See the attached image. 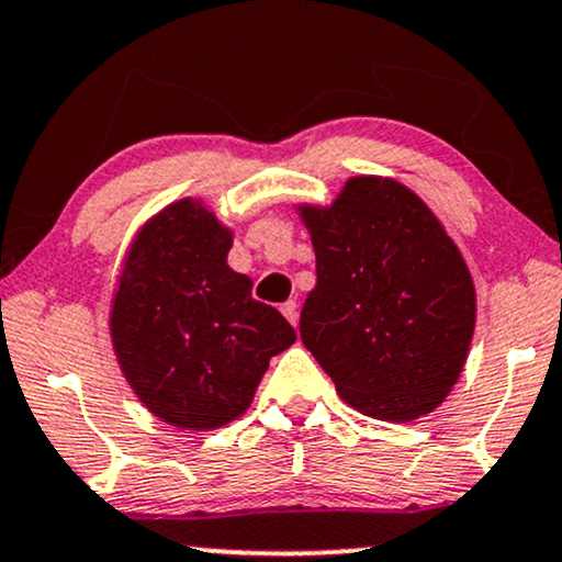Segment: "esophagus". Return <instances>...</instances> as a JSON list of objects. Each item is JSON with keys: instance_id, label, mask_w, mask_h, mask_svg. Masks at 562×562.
I'll list each match as a JSON object with an SVG mask.
<instances>
[{"instance_id": "34e87169", "label": "esophagus", "mask_w": 562, "mask_h": 562, "mask_svg": "<svg viewBox=\"0 0 562 562\" xmlns=\"http://www.w3.org/2000/svg\"><path fill=\"white\" fill-rule=\"evenodd\" d=\"M281 314L286 316V319L296 327V322H299V304H296V299H289L286 304H281Z\"/></svg>"}]
</instances>
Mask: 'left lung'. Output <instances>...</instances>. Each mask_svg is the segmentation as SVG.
<instances>
[{"instance_id": "8db88e82", "label": "left lung", "mask_w": 562, "mask_h": 562, "mask_svg": "<svg viewBox=\"0 0 562 562\" xmlns=\"http://www.w3.org/2000/svg\"><path fill=\"white\" fill-rule=\"evenodd\" d=\"M316 286L301 341L341 401L405 423L443 403L474 335V281L426 202L395 180L352 177L329 207H301Z\"/></svg>"}]
</instances>
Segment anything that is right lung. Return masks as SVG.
Returning a JSON list of instances; mask_svg holds the SVG:
<instances>
[{"instance_id":"obj_1","label":"right lung","mask_w":562,"mask_h":562,"mask_svg":"<svg viewBox=\"0 0 562 562\" xmlns=\"http://www.w3.org/2000/svg\"><path fill=\"white\" fill-rule=\"evenodd\" d=\"M233 233L198 200L161 210L136 235L111 308L121 372L154 416L213 430L248 411L268 360L296 341L254 281L227 266Z\"/></svg>"}]
</instances>
